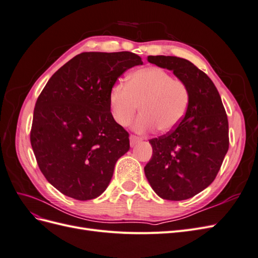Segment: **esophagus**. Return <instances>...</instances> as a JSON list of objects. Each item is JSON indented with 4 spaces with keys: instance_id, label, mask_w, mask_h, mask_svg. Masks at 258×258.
<instances>
[{
    "instance_id": "esophagus-1",
    "label": "esophagus",
    "mask_w": 258,
    "mask_h": 258,
    "mask_svg": "<svg viewBox=\"0 0 258 258\" xmlns=\"http://www.w3.org/2000/svg\"><path fill=\"white\" fill-rule=\"evenodd\" d=\"M142 141L141 138L136 137V136H130V146L134 147L135 145H137L138 143H140Z\"/></svg>"
}]
</instances>
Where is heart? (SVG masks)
Returning <instances> with one entry per match:
<instances>
[{
    "label": "heart",
    "mask_w": 258,
    "mask_h": 258,
    "mask_svg": "<svg viewBox=\"0 0 258 258\" xmlns=\"http://www.w3.org/2000/svg\"><path fill=\"white\" fill-rule=\"evenodd\" d=\"M189 99V90L182 81L173 80L163 69L148 67L132 73L127 85H115L108 103L113 119L119 126H128L140 106L141 115L134 129L146 132L155 126L167 134L183 120Z\"/></svg>",
    "instance_id": "obj_1"
}]
</instances>
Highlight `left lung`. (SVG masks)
I'll use <instances>...</instances> for the list:
<instances>
[{"label":"left lung","mask_w":258,"mask_h":258,"mask_svg":"<svg viewBox=\"0 0 258 258\" xmlns=\"http://www.w3.org/2000/svg\"><path fill=\"white\" fill-rule=\"evenodd\" d=\"M148 62L173 71L189 90V104L178 126L150 140L153 156L144 168L154 191L162 199L185 200L214 181L229 147L228 119L210 77L190 61L148 56Z\"/></svg>","instance_id":"1"}]
</instances>
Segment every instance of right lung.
I'll list each match as a JSON object with an SVG mask.
<instances>
[{
    "mask_svg": "<svg viewBox=\"0 0 258 258\" xmlns=\"http://www.w3.org/2000/svg\"><path fill=\"white\" fill-rule=\"evenodd\" d=\"M143 64L130 51L82 52L54 73L37 98L30 141L46 179L76 200L99 197L129 135L111 114L108 97L118 77Z\"/></svg>",
    "mask_w": 258,
    "mask_h": 258,
    "instance_id": "obj_1",
    "label": "right lung"
}]
</instances>
